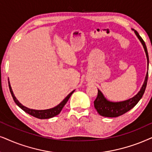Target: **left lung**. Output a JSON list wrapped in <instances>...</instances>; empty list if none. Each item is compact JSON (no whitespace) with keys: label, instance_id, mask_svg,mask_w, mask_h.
<instances>
[{"label":"left lung","instance_id":"obj_1","mask_svg":"<svg viewBox=\"0 0 152 152\" xmlns=\"http://www.w3.org/2000/svg\"><path fill=\"white\" fill-rule=\"evenodd\" d=\"M135 33L140 41H141L142 44L143 45L144 48H145L146 55H147V63L148 66H149V55H148V52L147 47H146L145 41H143L142 38L141 36L139 35L136 31H135ZM147 79H148V72L146 75V78L144 82V84L142 87L141 90L135 96H134L132 98H130L128 100L124 101V102H109L107 100L104 98L102 93L101 91L98 90V93H97V96L96 97L95 100L94 101V106L96 109L97 112L101 116L104 117H117L121 116V115L124 114L127 111H130V109L133 108L137 104L138 102L142 98L144 93H145L146 87H147Z\"/></svg>","mask_w":152,"mask_h":152}]
</instances>
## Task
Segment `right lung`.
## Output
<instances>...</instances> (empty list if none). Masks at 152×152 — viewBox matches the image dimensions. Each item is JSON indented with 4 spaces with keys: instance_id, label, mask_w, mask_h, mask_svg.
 Here are the masks:
<instances>
[{
    "instance_id": "1",
    "label": "right lung",
    "mask_w": 152,
    "mask_h": 152,
    "mask_svg": "<svg viewBox=\"0 0 152 152\" xmlns=\"http://www.w3.org/2000/svg\"><path fill=\"white\" fill-rule=\"evenodd\" d=\"M8 84H9L10 91L12 98H13V99H14L15 102L17 104V105H18V106L20 107L23 111H24L26 113H27V114L31 115V116H33L34 117H36V118H40V119H46V118H53V117L58 115L59 113L61 112V111H62L63 107H64V105L66 104L67 101L69 100V99L71 95H72V93L74 92V91H72V93H70L68 95H67V97H66V98H65L64 100L62 102L59 104L57 105V106L54 107V108L45 109V110H35V109H28V108H27V107L23 106V105L20 102H19V101L16 99V97H15L14 94H13V92L12 90V88H11L10 84L9 81H8Z\"/></svg>"
}]
</instances>
